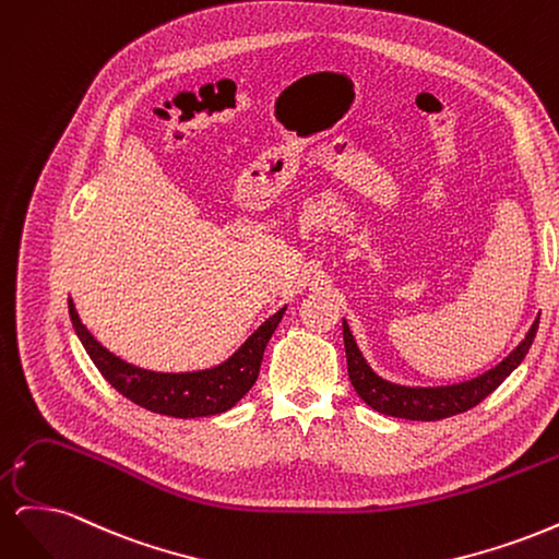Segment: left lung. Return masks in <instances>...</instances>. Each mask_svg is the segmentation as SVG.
Instances as JSON below:
<instances>
[{
	"label": "left lung",
	"instance_id": "left-lung-1",
	"mask_svg": "<svg viewBox=\"0 0 559 559\" xmlns=\"http://www.w3.org/2000/svg\"><path fill=\"white\" fill-rule=\"evenodd\" d=\"M536 329H538V319L534 321L530 333L524 335V341L509 354V357L476 380L450 384V386H401V384L386 382L373 373V368L366 364L357 343H354L347 321H343L347 373H349L352 386L357 389V394L370 405V408L382 415L415 419V421L445 419V417L476 408L483 399L492 394L495 389L520 366L524 354L530 352Z\"/></svg>",
	"mask_w": 559,
	"mask_h": 559
}]
</instances>
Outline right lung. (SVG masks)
<instances>
[{"instance_id":"obj_1","label":"right lung","mask_w":559,"mask_h":559,"mask_svg":"<svg viewBox=\"0 0 559 559\" xmlns=\"http://www.w3.org/2000/svg\"><path fill=\"white\" fill-rule=\"evenodd\" d=\"M284 310L286 308L265 319L247 337V343L224 364L207 370H195V373H156V370H144L118 359L116 354L99 345L91 331L81 324L70 298L72 326L103 378L118 394L142 405V408L179 419L226 413L249 392L259 378L265 345L282 321Z\"/></svg>"}]
</instances>
